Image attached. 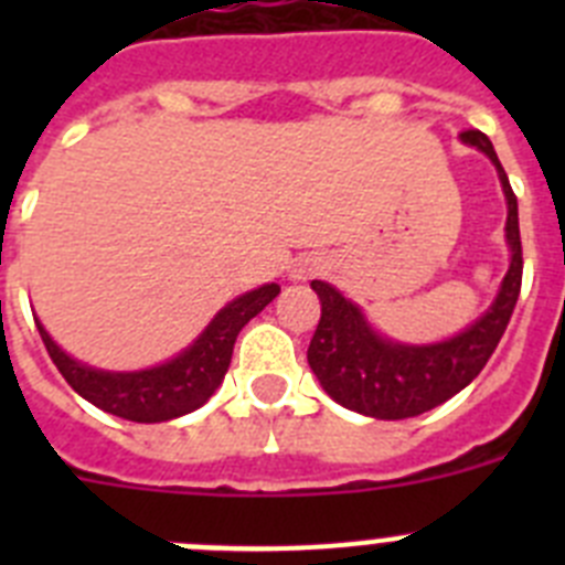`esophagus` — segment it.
<instances>
[{
  "instance_id": "obj_1",
  "label": "esophagus",
  "mask_w": 565,
  "mask_h": 565,
  "mask_svg": "<svg viewBox=\"0 0 565 565\" xmlns=\"http://www.w3.org/2000/svg\"><path fill=\"white\" fill-rule=\"evenodd\" d=\"M313 271H317V266H313V263H308V259H306V263H297V266L291 268V277L294 279H306V277H311Z\"/></svg>"
}]
</instances>
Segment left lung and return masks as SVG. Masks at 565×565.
I'll list each match as a JSON object with an SVG mask.
<instances>
[{
	"label": "left lung",
	"instance_id": "left-lung-1",
	"mask_svg": "<svg viewBox=\"0 0 565 565\" xmlns=\"http://www.w3.org/2000/svg\"><path fill=\"white\" fill-rule=\"evenodd\" d=\"M461 141L481 149L495 163L507 194V243L512 263L501 291L476 326H469L458 337L436 344H398L379 337L362 311L337 288L313 279L311 288L322 302V317L308 344V364L328 396L348 411L387 422L433 411L483 371L515 311L523 277L518 198L487 135L481 129H463Z\"/></svg>",
	"mask_w": 565,
	"mask_h": 565
}]
</instances>
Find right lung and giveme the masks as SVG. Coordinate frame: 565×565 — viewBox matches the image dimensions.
I'll return each mask as SVG.
<instances>
[{
	"instance_id": "right-lung-1",
	"label": "right lung",
	"mask_w": 565,
	"mask_h": 565,
	"mask_svg": "<svg viewBox=\"0 0 565 565\" xmlns=\"http://www.w3.org/2000/svg\"><path fill=\"white\" fill-rule=\"evenodd\" d=\"M277 294V282H268V286L243 294L234 302H228L209 322L206 331L194 339V344H189L186 351L178 353L172 362L135 373H109L87 367V364L70 359L50 339L42 322H36V328L42 333V342L47 348L53 364H56L58 373L67 379V384L78 396H84L89 404L102 407L104 413L127 418V422L154 424L186 416V413L198 411L201 404L209 402V396L217 391V384L226 376L237 333Z\"/></svg>"
}]
</instances>
